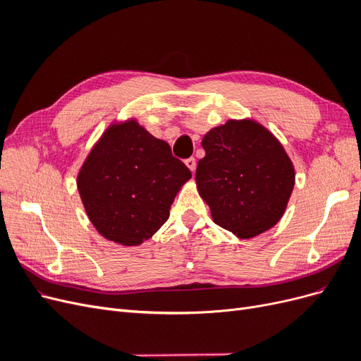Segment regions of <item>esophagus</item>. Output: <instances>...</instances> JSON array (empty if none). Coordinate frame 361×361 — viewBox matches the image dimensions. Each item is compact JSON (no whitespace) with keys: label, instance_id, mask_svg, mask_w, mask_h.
Wrapping results in <instances>:
<instances>
[{"label":"esophagus","instance_id":"obj_1","mask_svg":"<svg viewBox=\"0 0 361 361\" xmlns=\"http://www.w3.org/2000/svg\"><path fill=\"white\" fill-rule=\"evenodd\" d=\"M185 166H187V167L190 169L191 173H194V171H195V159H194V158L187 159V161H185Z\"/></svg>","mask_w":361,"mask_h":361}]
</instances>
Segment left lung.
<instances>
[{"mask_svg": "<svg viewBox=\"0 0 361 361\" xmlns=\"http://www.w3.org/2000/svg\"><path fill=\"white\" fill-rule=\"evenodd\" d=\"M195 170L212 220L239 239L274 227L285 214L295 169L279 138L255 118H231L207 130Z\"/></svg>", "mask_w": 361, "mask_h": 361, "instance_id": "1", "label": "left lung"}]
</instances>
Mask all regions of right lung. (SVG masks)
<instances>
[{"mask_svg":"<svg viewBox=\"0 0 361 361\" xmlns=\"http://www.w3.org/2000/svg\"><path fill=\"white\" fill-rule=\"evenodd\" d=\"M191 179L135 117L108 126L90 149L76 176V188L93 227L108 241L137 247L169 220L174 197Z\"/></svg>","mask_w":361,"mask_h":361,"instance_id":"right-lung-1","label":"right lung"}]
</instances>
